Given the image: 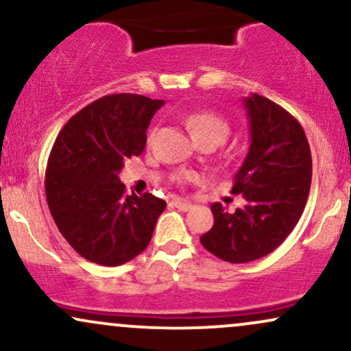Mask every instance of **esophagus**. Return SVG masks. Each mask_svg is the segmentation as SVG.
<instances>
[{"label": "esophagus", "instance_id": "34e87169", "mask_svg": "<svg viewBox=\"0 0 351 351\" xmlns=\"http://www.w3.org/2000/svg\"><path fill=\"white\" fill-rule=\"evenodd\" d=\"M171 204L176 209H180V211H188V209L193 208V204L188 203V201H184V199H173Z\"/></svg>", "mask_w": 351, "mask_h": 351}]
</instances>
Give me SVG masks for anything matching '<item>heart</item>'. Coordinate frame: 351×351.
Segmentation results:
<instances>
[{"label":"heart","mask_w":351,"mask_h":351,"mask_svg":"<svg viewBox=\"0 0 351 351\" xmlns=\"http://www.w3.org/2000/svg\"><path fill=\"white\" fill-rule=\"evenodd\" d=\"M186 125L196 140L215 138L221 143L229 134V123L215 112H198L189 115Z\"/></svg>","instance_id":"obj_1"}]
</instances>
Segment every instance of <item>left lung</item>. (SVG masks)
Masks as SVG:
<instances>
[{"mask_svg": "<svg viewBox=\"0 0 351 351\" xmlns=\"http://www.w3.org/2000/svg\"><path fill=\"white\" fill-rule=\"evenodd\" d=\"M251 145L234 176L232 195L244 208L226 213L211 206L215 224L199 237L219 259L251 263L271 254L299 223L312 183V155L304 128L280 106L263 95L243 100Z\"/></svg>", "mask_w": 351, "mask_h": 351, "instance_id": "obj_1", "label": "left lung"}]
</instances>
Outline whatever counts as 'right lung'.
Listing matches in <instances>:
<instances>
[{
	"mask_svg": "<svg viewBox=\"0 0 351 351\" xmlns=\"http://www.w3.org/2000/svg\"><path fill=\"white\" fill-rule=\"evenodd\" d=\"M136 94L88 104L62 127L47 160L46 198L52 219L74 251L90 263L125 264L150 244L167 203L125 195L119 173L140 156L152 117L163 106Z\"/></svg>",
	"mask_w": 351,
	"mask_h": 351,
	"instance_id": "1",
	"label": "right lung"
}]
</instances>
